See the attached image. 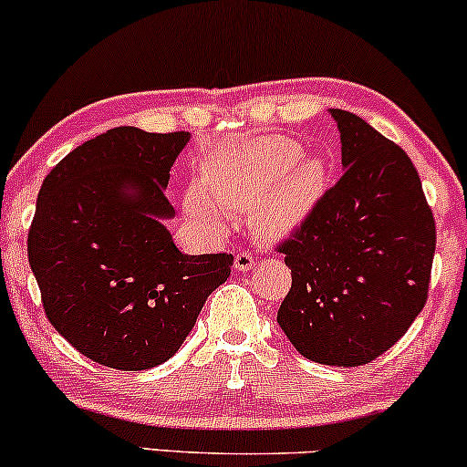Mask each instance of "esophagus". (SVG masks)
Instances as JSON below:
<instances>
[{"mask_svg":"<svg viewBox=\"0 0 467 467\" xmlns=\"http://www.w3.org/2000/svg\"><path fill=\"white\" fill-rule=\"evenodd\" d=\"M252 265H254V256H252L250 252H239V254L234 256V267H237L239 272H248L252 270Z\"/></svg>","mask_w":467,"mask_h":467,"instance_id":"1","label":"esophagus"}]
</instances>
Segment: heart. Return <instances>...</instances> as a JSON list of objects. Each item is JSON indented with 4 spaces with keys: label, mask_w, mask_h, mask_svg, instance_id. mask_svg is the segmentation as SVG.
I'll return each mask as SVG.
<instances>
[{
    "label": "heart",
    "mask_w": 467,
    "mask_h": 467,
    "mask_svg": "<svg viewBox=\"0 0 467 467\" xmlns=\"http://www.w3.org/2000/svg\"><path fill=\"white\" fill-rule=\"evenodd\" d=\"M303 144L285 136L245 142L203 164L202 184L184 195V211L195 222L222 226L228 211H250L256 237L276 239L309 215L325 192L329 169L320 158L301 160Z\"/></svg>",
    "instance_id": "heart-1"
}]
</instances>
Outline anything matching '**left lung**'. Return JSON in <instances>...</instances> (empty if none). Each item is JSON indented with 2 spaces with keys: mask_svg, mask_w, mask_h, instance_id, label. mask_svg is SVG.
<instances>
[{
  "mask_svg": "<svg viewBox=\"0 0 467 467\" xmlns=\"http://www.w3.org/2000/svg\"><path fill=\"white\" fill-rule=\"evenodd\" d=\"M329 111L345 173L276 245L292 270L276 320L307 360L360 367L389 351L426 305L435 217L404 149L360 116Z\"/></svg>",
  "mask_w": 467,
  "mask_h": 467,
  "instance_id": "1",
  "label": "left lung"
}]
</instances>
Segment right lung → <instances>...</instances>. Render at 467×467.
Returning a JSON list of instances; mask_svg holds the SVG:
<instances>
[{
  "label": "right lung",
  "instance_id": "1",
  "mask_svg": "<svg viewBox=\"0 0 467 467\" xmlns=\"http://www.w3.org/2000/svg\"><path fill=\"white\" fill-rule=\"evenodd\" d=\"M189 131L116 127L69 151L41 184L28 261L52 327L89 360L144 371L169 360L233 254H182L164 189Z\"/></svg>",
  "mask_w": 467,
  "mask_h": 467
}]
</instances>
